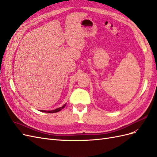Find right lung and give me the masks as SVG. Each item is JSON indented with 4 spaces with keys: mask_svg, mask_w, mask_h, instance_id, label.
I'll list each match as a JSON object with an SVG mask.
<instances>
[{
    "mask_svg": "<svg viewBox=\"0 0 157 157\" xmlns=\"http://www.w3.org/2000/svg\"><path fill=\"white\" fill-rule=\"evenodd\" d=\"M65 105H64L63 106H62V107H61L58 108V109H55V110H52V111H42V110H40V111H42V112H44V113H57V112H58V111H61V109H63V108L65 107Z\"/></svg>",
    "mask_w": 157,
    "mask_h": 157,
    "instance_id": "1",
    "label": "right lung"
}]
</instances>
